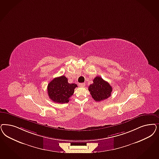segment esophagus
<instances>
[{
    "label": "esophagus",
    "instance_id": "obj_1",
    "mask_svg": "<svg viewBox=\"0 0 159 159\" xmlns=\"http://www.w3.org/2000/svg\"><path fill=\"white\" fill-rule=\"evenodd\" d=\"M79 86L80 87H84V86H85V84L83 83H80L79 84Z\"/></svg>",
    "mask_w": 159,
    "mask_h": 159
}]
</instances>
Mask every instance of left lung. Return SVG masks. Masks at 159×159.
<instances>
[{
	"label": "left lung",
	"instance_id": "left-lung-1",
	"mask_svg": "<svg viewBox=\"0 0 159 159\" xmlns=\"http://www.w3.org/2000/svg\"><path fill=\"white\" fill-rule=\"evenodd\" d=\"M93 82L89 87V91L95 101L100 102L109 98L112 88L109 83L99 76L96 77Z\"/></svg>",
	"mask_w": 159,
	"mask_h": 159
}]
</instances>
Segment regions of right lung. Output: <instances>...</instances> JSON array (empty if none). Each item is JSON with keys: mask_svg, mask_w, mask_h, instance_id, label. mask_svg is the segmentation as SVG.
<instances>
[{"mask_svg": "<svg viewBox=\"0 0 159 159\" xmlns=\"http://www.w3.org/2000/svg\"><path fill=\"white\" fill-rule=\"evenodd\" d=\"M76 87L77 86L75 83H69L67 77L65 76L56 77L48 86V96L50 99L56 103H68Z\"/></svg>", "mask_w": 159, "mask_h": 159, "instance_id": "right-lung-1", "label": "right lung"}]
</instances>
